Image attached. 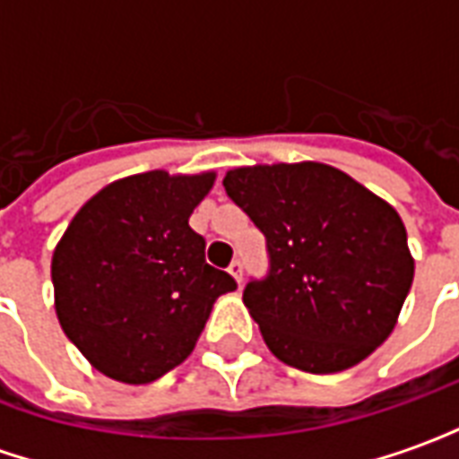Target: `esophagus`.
<instances>
[{"mask_svg":"<svg viewBox=\"0 0 459 459\" xmlns=\"http://www.w3.org/2000/svg\"><path fill=\"white\" fill-rule=\"evenodd\" d=\"M229 273L236 278V282H243V260L233 258L229 265Z\"/></svg>","mask_w":459,"mask_h":459,"instance_id":"1","label":"esophagus"}]
</instances>
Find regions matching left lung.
Segmentation results:
<instances>
[{
	"label": "left lung",
	"mask_w": 459,
	"mask_h": 459,
	"mask_svg": "<svg viewBox=\"0 0 459 459\" xmlns=\"http://www.w3.org/2000/svg\"><path fill=\"white\" fill-rule=\"evenodd\" d=\"M223 186L265 236L268 275L243 302L282 364L334 374L384 344L413 282L394 206L317 161L230 169Z\"/></svg>",
	"instance_id": "8db88e82"
}]
</instances>
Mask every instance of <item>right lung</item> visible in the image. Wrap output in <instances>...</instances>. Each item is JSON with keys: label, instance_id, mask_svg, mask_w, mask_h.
I'll return each instance as SVG.
<instances>
[{"label": "right lung", "instance_id": "1", "mask_svg": "<svg viewBox=\"0 0 459 459\" xmlns=\"http://www.w3.org/2000/svg\"><path fill=\"white\" fill-rule=\"evenodd\" d=\"M213 174L144 171L75 213L51 260L56 315L81 354L122 384H150L194 351L216 298L236 290L189 226Z\"/></svg>", "mask_w": 459, "mask_h": 459}]
</instances>
